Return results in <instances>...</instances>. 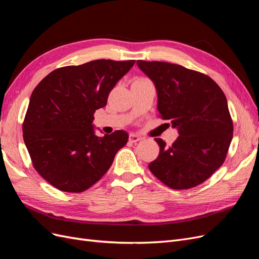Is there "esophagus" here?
I'll return each instance as SVG.
<instances>
[{"label": "esophagus", "instance_id": "1", "mask_svg": "<svg viewBox=\"0 0 259 259\" xmlns=\"http://www.w3.org/2000/svg\"><path fill=\"white\" fill-rule=\"evenodd\" d=\"M140 140H141V137L135 135V133H130L129 135V142H131V143H137V142Z\"/></svg>", "mask_w": 259, "mask_h": 259}]
</instances>
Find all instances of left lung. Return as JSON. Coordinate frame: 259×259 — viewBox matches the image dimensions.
<instances>
[{
  "instance_id": "left-lung-1",
  "label": "left lung",
  "mask_w": 259,
  "mask_h": 259,
  "mask_svg": "<svg viewBox=\"0 0 259 259\" xmlns=\"http://www.w3.org/2000/svg\"><path fill=\"white\" fill-rule=\"evenodd\" d=\"M137 64L155 84L161 118L180 136L171 146L155 139L160 152L149 170L172 189L201 184L224 163L232 140L223 90L207 75L179 64L143 60Z\"/></svg>"
}]
</instances>
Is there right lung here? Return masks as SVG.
I'll return each mask as SVG.
<instances>
[{
  "label": "right lung",
  "mask_w": 259,
  "mask_h": 259,
  "mask_svg": "<svg viewBox=\"0 0 259 259\" xmlns=\"http://www.w3.org/2000/svg\"><path fill=\"white\" fill-rule=\"evenodd\" d=\"M135 60H94L49 73L33 90L22 124L34 169L49 184L81 193L101 179L127 144V132L97 137L96 110Z\"/></svg>",
  "instance_id": "obj_1"
}]
</instances>
